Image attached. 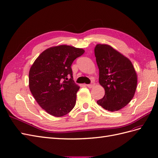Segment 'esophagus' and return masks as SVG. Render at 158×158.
Returning a JSON list of instances; mask_svg holds the SVG:
<instances>
[{
  "instance_id": "1",
  "label": "esophagus",
  "mask_w": 158,
  "mask_h": 158,
  "mask_svg": "<svg viewBox=\"0 0 158 158\" xmlns=\"http://www.w3.org/2000/svg\"><path fill=\"white\" fill-rule=\"evenodd\" d=\"M94 85H95V83H94V82H93V83H91V84L87 85V86L89 88H92V87H93L94 86Z\"/></svg>"
}]
</instances>
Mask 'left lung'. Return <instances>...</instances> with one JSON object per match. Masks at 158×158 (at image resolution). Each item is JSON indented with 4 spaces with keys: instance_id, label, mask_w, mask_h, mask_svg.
Returning a JSON list of instances; mask_svg holds the SVG:
<instances>
[{
    "instance_id": "left-lung-1",
    "label": "left lung",
    "mask_w": 158,
    "mask_h": 158,
    "mask_svg": "<svg viewBox=\"0 0 158 158\" xmlns=\"http://www.w3.org/2000/svg\"><path fill=\"white\" fill-rule=\"evenodd\" d=\"M94 56L99 69V83L105 91L97 104L111 112L123 109L133 98L137 86V73L132 62L106 44H97Z\"/></svg>"
}]
</instances>
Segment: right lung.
Instances as JSON below:
<instances>
[{"mask_svg":"<svg viewBox=\"0 0 158 158\" xmlns=\"http://www.w3.org/2000/svg\"><path fill=\"white\" fill-rule=\"evenodd\" d=\"M81 48L61 45L48 48L29 71V88L38 105L48 114L61 117L73 109L79 86L73 80L71 64L84 53ZM70 75L71 78L68 79Z\"/></svg>","mask_w":158,"mask_h":158,"instance_id":"1","label":"right lung"}]
</instances>
